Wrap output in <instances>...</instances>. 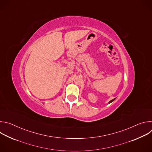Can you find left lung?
<instances>
[{
  "instance_id": "obj_1",
  "label": "left lung",
  "mask_w": 152,
  "mask_h": 152,
  "mask_svg": "<svg viewBox=\"0 0 152 152\" xmlns=\"http://www.w3.org/2000/svg\"><path fill=\"white\" fill-rule=\"evenodd\" d=\"M115 99H116V98H115V99H113V100H111V101H110V102H109V103H111V102H113V101H114V100H115Z\"/></svg>"
}]
</instances>
